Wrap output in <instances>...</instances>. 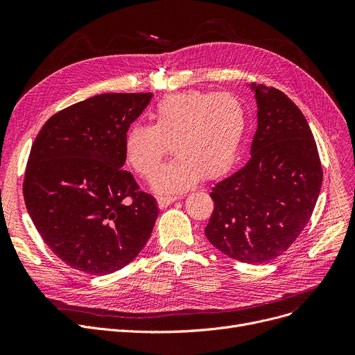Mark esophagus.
<instances>
[{"label": "esophagus", "instance_id": "34e87169", "mask_svg": "<svg viewBox=\"0 0 355 355\" xmlns=\"http://www.w3.org/2000/svg\"><path fill=\"white\" fill-rule=\"evenodd\" d=\"M178 198L177 197H158L157 201H158V206L159 209H165L170 206V204H173L174 201H177Z\"/></svg>", "mask_w": 355, "mask_h": 355}]
</instances>
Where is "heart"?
Instances as JSON below:
<instances>
[{"label":"heart","instance_id":"1","mask_svg":"<svg viewBox=\"0 0 355 355\" xmlns=\"http://www.w3.org/2000/svg\"><path fill=\"white\" fill-rule=\"evenodd\" d=\"M153 125L135 123L125 134V154L134 170L149 177L170 151L177 154L153 177L162 194L189 190L202 175L217 178L234 164L243 141L245 107L229 93L187 90L162 98Z\"/></svg>","mask_w":355,"mask_h":355}]
</instances>
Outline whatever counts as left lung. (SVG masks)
Listing matches in <instances>:
<instances>
[{
	"label": "left lung",
	"instance_id": "1",
	"mask_svg": "<svg viewBox=\"0 0 355 355\" xmlns=\"http://www.w3.org/2000/svg\"><path fill=\"white\" fill-rule=\"evenodd\" d=\"M257 103L249 162L211 189L210 243L243 263L281 256L311 218L322 168L311 128L284 92L248 85Z\"/></svg>",
	"mask_w": 355,
	"mask_h": 355
}]
</instances>
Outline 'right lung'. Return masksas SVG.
I'll list each match as a JSON object with an SVG mask.
<instances>
[{
	"label": "right lung",
	"mask_w": 355,
	"mask_h": 355,
	"mask_svg": "<svg viewBox=\"0 0 355 355\" xmlns=\"http://www.w3.org/2000/svg\"><path fill=\"white\" fill-rule=\"evenodd\" d=\"M153 93H102L53 115L37 135L23 193L53 253L73 269L109 275L141 253L157 200L122 170L125 134ZM130 196L133 201L125 202Z\"/></svg>",
	"instance_id": "1"
}]
</instances>
